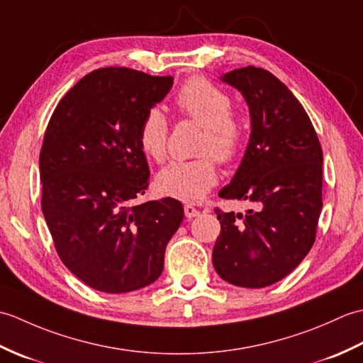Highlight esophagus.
Instances as JSON below:
<instances>
[{
  "label": "esophagus",
  "mask_w": 363,
  "mask_h": 363,
  "mask_svg": "<svg viewBox=\"0 0 363 363\" xmlns=\"http://www.w3.org/2000/svg\"><path fill=\"white\" fill-rule=\"evenodd\" d=\"M184 213H186L187 218H195V217H198V215H199V211L196 209V207H194V206L186 204V206H184Z\"/></svg>",
  "instance_id": "34e87169"
}]
</instances>
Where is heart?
I'll return each mask as SVG.
<instances>
[{
  "label": "heart",
  "mask_w": 363,
  "mask_h": 363,
  "mask_svg": "<svg viewBox=\"0 0 363 363\" xmlns=\"http://www.w3.org/2000/svg\"><path fill=\"white\" fill-rule=\"evenodd\" d=\"M176 106L182 113L207 129L201 152L213 154L221 162L237 157L242 146L240 123L230 113V98L204 78H191L179 89ZM138 143L146 156L162 162L167 156L168 120L159 107L145 113L138 128ZM217 167L211 157L176 160L157 176V186L165 195L181 201L196 203L217 184Z\"/></svg>",
  "instance_id": "1"
}]
</instances>
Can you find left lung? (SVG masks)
Here are the masks:
<instances>
[{"label": "left lung", "instance_id": "1", "mask_svg": "<svg viewBox=\"0 0 363 363\" xmlns=\"http://www.w3.org/2000/svg\"><path fill=\"white\" fill-rule=\"evenodd\" d=\"M220 79L245 98L251 134L240 165L218 195L248 201L252 209L215 211L221 233L212 262L226 282L262 289L291 273L315 242L323 151L309 115L274 74L250 65Z\"/></svg>", "mask_w": 363, "mask_h": 363}]
</instances>
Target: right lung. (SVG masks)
<instances>
[{
	"label": "right lung",
	"mask_w": 363,
	"mask_h": 363,
	"mask_svg": "<svg viewBox=\"0 0 363 363\" xmlns=\"http://www.w3.org/2000/svg\"><path fill=\"white\" fill-rule=\"evenodd\" d=\"M172 87V76L99 68L60 99L46 128L38 160L43 217L64 265L98 291L157 281L182 223L177 199L137 203L150 179L138 128Z\"/></svg>",
	"instance_id": "1"
}]
</instances>
